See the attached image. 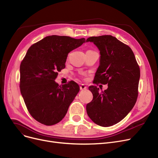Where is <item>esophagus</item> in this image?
<instances>
[{
    "mask_svg": "<svg viewBox=\"0 0 158 158\" xmlns=\"http://www.w3.org/2000/svg\"><path fill=\"white\" fill-rule=\"evenodd\" d=\"M86 86L85 85H81V86H80V89H81V90H85L86 89Z\"/></svg>",
    "mask_w": 158,
    "mask_h": 158,
    "instance_id": "esophagus-1",
    "label": "esophagus"
}]
</instances>
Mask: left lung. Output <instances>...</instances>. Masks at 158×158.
Returning <instances> with one entry per match:
<instances>
[{"label": "left lung", "instance_id": "1", "mask_svg": "<svg viewBox=\"0 0 158 158\" xmlns=\"http://www.w3.org/2000/svg\"><path fill=\"white\" fill-rule=\"evenodd\" d=\"M86 42L93 43L101 55L94 83L108 84L101 92L96 86H89L93 99L86 105L87 114L95 124L112 126L124 119L135 104L139 67L131 48L115 37H91Z\"/></svg>", "mask_w": 158, "mask_h": 158}]
</instances>
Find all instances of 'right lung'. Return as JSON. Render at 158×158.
I'll use <instances>...</instances> for the list:
<instances>
[{"mask_svg":"<svg viewBox=\"0 0 158 158\" xmlns=\"http://www.w3.org/2000/svg\"><path fill=\"white\" fill-rule=\"evenodd\" d=\"M84 38L47 36L33 44L20 66V89L32 117L47 126L62 120L80 88L74 81L59 85L55 79L65 68L68 54Z\"/></svg>","mask_w":158,"mask_h":158,"instance_id":"1","label":"right lung"}]
</instances>
